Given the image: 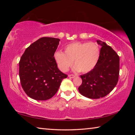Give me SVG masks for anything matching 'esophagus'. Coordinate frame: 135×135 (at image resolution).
I'll return each instance as SVG.
<instances>
[{"mask_svg": "<svg viewBox=\"0 0 135 135\" xmlns=\"http://www.w3.org/2000/svg\"><path fill=\"white\" fill-rule=\"evenodd\" d=\"M68 77H70V78H71V79H73V78H74V77H75V76L73 74H69L68 75Z\"/></svg>", "mask_w": 135, "mask_h": 135, "instance_id": "esophagus-1", "label": "esophagus"}]
</instances>
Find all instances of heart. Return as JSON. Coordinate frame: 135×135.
Returning <instances> with one entry per match:
<instances>
[{
    "mask_svg": "<svg viewBox=\"0 0 135 135\" xmlns=\"http://www.w3.org/2000/svg\"><path fill=\"white\" fill-rule=\"evenodd\" d=\"M100 55V50L95 43L73 42L66 46L64 53L58 51L55 59L62 71L66 72L74 64V70L83 73L90 72L97 65Z\"/></svg>",
    "mask_w": 135,
    "mask_h": 135,
    "instance_id": "obj_1",
    "label": "heart"
}]
</instances>
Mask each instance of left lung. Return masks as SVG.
Instances as JSON below:
<instances>
[{"mask_svg": "<svg viewBox=\"0 0 135 135\" xmlns=\"http://www.w3.org/2000/svg\"><path fill=\"white\" fill-rule=\"evenodd\" d=\"M97 42L101 46L99 60L92 71L81 75L82 84L79 88V92L90 99H99L110 93L119 76V56L106 43Z\"/></svg>", "mask_w": 135, "mask_h": 135, "instance_id": "1", "label": "left lung"}]
</instances>
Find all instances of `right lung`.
<instances>
[{
  "mask_svg": "<svg viewBox=\"0 0 135 135\" xmlns=\"http://www.w3.org/2000/svg\"><path fill=\"white\" fill-rule=\"evenodd\" d=\"M60 39L42 37L26 49L19 62V76L24 92L32 99L53 97L67 75L57 67L54 54Z\"/></svg>",
  "mask_w": 135,
  "mask_h": 135,
  "instance_id": "obj_1",
  "label": "right lung"
}]
</instances>
